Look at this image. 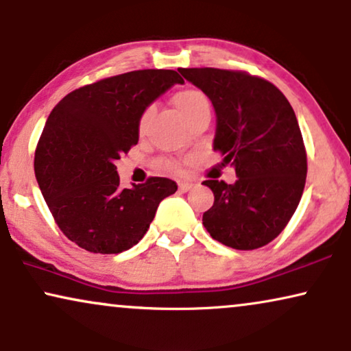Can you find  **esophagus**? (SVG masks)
Listing matches in <instances>:
<instances>
[{"mask_svg": "<svg viewBox=\"0 0 351 351\" xmlns=\"http://www.w3.org/2000/svg\"><path fill=\"white\" fill-rule=\"evenodd\" d=\"M193 183H188V181H181V183H178V189L180 193H188L189 189H193Z\"/></svg>", "mask_w": 351, "mask_h": 351, "instance_id": "obj_1", "label": "esophagus"}]
</instances>
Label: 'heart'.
<instances>
[{"label": "heart", "mask_w": 351, "mask_h": 351, "mask_svg": "<svg viewBox=\"0 0 351 351\" xmlns=\"http://www.w3.org/2000/svg\"><path fill=\"white\" fill-rule=\"evenodd\" d=\"M173 104H175L176 110L180 112V115L183 117L186 121L193 119L194 115L200 114V112H210L208 97L205 96L202 91L194 90V88H186V90H181L176 93V95L173 96ZM151 117H152V107L144 109L143 114L139 115V120H138L139 134L146 133L149 121H151ZM158 167H160L162 170L175 171V173L183 170V163L176 160H162L158 163Z\"/></svg>", "instance_id": "obj_1"}]
</instances>
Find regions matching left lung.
<instances>
[{"instance_id": "left-lung-1", "label": "left lung", "mask_w": 351, "mask_h": 351, "mask_svg": "<svg viewBox=\"0 0 351 351\" xmlns=\"http://www.w3.org/2000/svg\"><path fill=\"white\" fill-rule=\"evenodd\" d=\"M210 97L217 114L213 151L234 167V184L207 180L215 202L205 230L236 250L260 249L281 234L300 202L306 151L287 97L242 70L178 69Z\"/></svg>"}]
</instances>
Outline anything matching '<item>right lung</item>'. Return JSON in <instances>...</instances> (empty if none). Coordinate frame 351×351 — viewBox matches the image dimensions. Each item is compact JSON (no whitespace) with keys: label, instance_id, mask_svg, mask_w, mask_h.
I'll return each instance as SVG.
<instances>
[{"label":"right lung","instance_id":"obj_1","mask_svg":"<svg viewBox=\"0 0 351 351\" xmlns=\"http://www.w3.org/2000/svg\"><path fill=\"white\" fill-rule=\"evenodd\" d=\"M175 83V70L107 77L69 93L51 110L35 149V176L65 237L93 254L136 245L175 181L151 176L121 189L115 160L138 144L143 110Z\"/></svg>","mask_w":351,"mask_h":351}]
</instances>
